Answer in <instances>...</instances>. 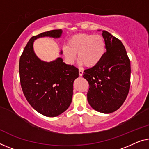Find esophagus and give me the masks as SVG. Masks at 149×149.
Segmentation results:
<instances>
[{"label": "esophagus", "instance_id": "34e87169", "mask_svg": "<svg viewBox=\"0 0 149 149\" xmlns=\"http://www.w3.org/2000/svg\"><path fill=\"white\" fill-rule=\"evenodd\" d=\"M79 76H82V75H83V71L81 70H79Z\"/></svg>", "mask_w": 149, "mask_h": 149}]
</instances>
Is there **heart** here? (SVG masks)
<instances>
[{
  "label": "heart",
  "instance_id": "1",
  "mask_svg": "<svg viewBox=\"0 0 149 149\" xmlns=\"http://www.w3.org/2000/svg\"><path fill=\"white\" fill-rule=\"evenodd\" d=\"M106 52V42L100 35L79 33L68 39V45L63 47V53L67 60L73 63L76 58L87 68L97 65Z\"/></svg>",
  "mask_w": 149,
  "mask_h": 149
}]
</instances>
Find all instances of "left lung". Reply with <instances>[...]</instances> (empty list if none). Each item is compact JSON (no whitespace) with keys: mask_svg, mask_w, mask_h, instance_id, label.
Returning a JSON list of instances; mask_svg holds the SVG:
<instances>
[{"mask_svg":"<svg viewBox=\"0 0 149 149\" xmlns=\"http://www.w3.org/2000/svg\"><path fill=\"white\" fill-rule=\"evenodd\" d=\"M106 52L100 62L84 71L88 81L90 105L97 112L109 114L123 105L129 92L130 61L120 40L102 31Z\"/></svg>","mask_w":149,"mask_h":149,"instance_id":"1","label":"left lung"}]
</instances>
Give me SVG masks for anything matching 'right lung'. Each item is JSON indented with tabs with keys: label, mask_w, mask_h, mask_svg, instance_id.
I'll return each instance as SVG.
<instances>
[{
	"label": "right lung",
	"mask_w": 149,
	"mask_h": 149,
	"mask_svg": "<svg viewBox=\"0 0 149 149\" xmlns=\"http://www.w3.org/2000/svg\"><path fill=\"white\" fill-rule=\"evenodd\" d=\"M61 33V29H56L32 37L19 60L20 81L26 100L35 110L48 117L58 116L70 106L73 84L79 76V71L75 66L65 64L61 57L51 62L41 61L33 45L34 40L39 37L59 38Z\"/></svg>",
	"instance_id": "1"
}]
</instances>
